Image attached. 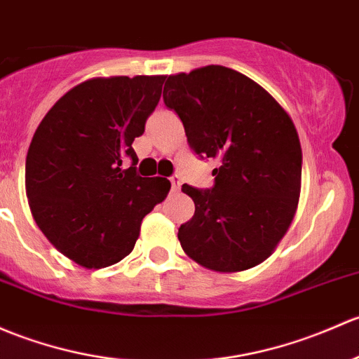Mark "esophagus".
<instances>
[{"label": "esophagus", "mask_w": 359, "mask_h": 359, "mask_svg": "<svg viewBox=\"0 0 359 359\" xmlns=\"http://www.w3.org/2000/svg\"><path fill=\"white\" fill-rule=\"evenodd\" d=\"M170 182H172V191L173 192H179L180 191V186H182V180H180V177L173 175L172 179H170Z\"/></svg>", "instance_id": "obj_1"}]
</instances>
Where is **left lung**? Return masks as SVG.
<instances>
[{
	"label": "left lung",
	"mask_w": 359,
	"mask_h": 359,
	"mask_svg": "<svg viewBox=\"0 0 359 359\" xmlns=\"http://www.w3.org/2000/svg\"><path fill=\"white\" fill-rule=\"evenodd\" d=\"M163 101L182 120L191 148L220 160L213 189L182 186L196 206L179 229L184 252L220 273L259 265L299 203L303 153L292 118L258 82L222 65L170 75Z\"/></svg>",
	"instance_id": "obj_1"
}]
</instances>
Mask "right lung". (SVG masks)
I'll return each instance as SVG.
<instances>
[{"mask_svg":"<svg viewBox=\"0 0 359 359\" xmlns=\"http://www.w3.org/2000/svg\"><path fill=\"white\" fill-rule=\"evenodd\" d=\"M165 75L94 77L63 94L41 120L25 160V192L37 227L88 270L130 255L142 218L170 180L139 177L132 142L156 108ZM130 156L126 170L121 158Z\"/></svg>","mask_w":359,"mask_h":359,"instance_id":"right-lung-1","label":"right lung"}]
</instances>
